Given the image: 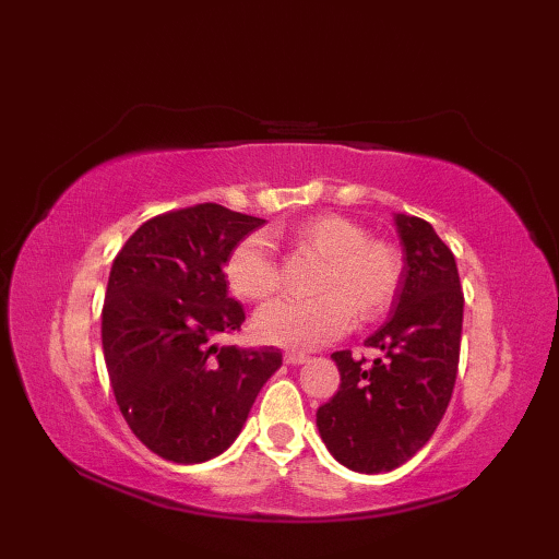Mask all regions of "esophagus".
<instances>
[{
    "mask_svg": "<svg viewBox=\"0 0 559 559\" xmlns=\"http://www.w3.org/2000/svg\"><path fill=\"white\" fill-rule=\"evenodd\" d=\"M283 360H286L288 365H302V362H307L310 358H307L305 353H295V350H288L286 355H283Z\"/></svg>",
    "mask_w": 559,
    "mask_h": 559,
    "instance_id": "34e87169",
    "label": "esophagus"
}]
</instances>
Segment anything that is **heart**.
I'll use <instances>...</instances> for the list:
<instances>
[{"instance_id":"b5f03b06","label":"heart","mask_w":559,"mask_h":559,"mask_svg":"<svg viewBox=\"0 0 559 559\" xmlns=\"http://www.w3.org/2000/svg\"><path fill=\"white\" fill-rule=\"evenodd\" d=\"M288 240L322 259L310 300H278L254 319L261 341L286 348H317L346 334L353 319L372 324L394 307L403 283L401 249L370 237L362 223L341 213H314L288 230ZM228 288L247 302H266L281 290V266L264 235H245L225 257Z\"/></svg>"}]
</instances>
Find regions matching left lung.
<instances>
[{
    "mask_svg": "<svg viewBox=\"0 0 559 559\" xmlns=\"http://www.w3.org/2000/svg\"><path fill=\"white\" fill-rule=\"evenodd\" d=\"M403 283L389 322L365 341L382 358L331 355L338 391L317 411V427L343 466L394 471L427 444L456 384L463 290L456 259L427 221L396 213Z\"/></svg>",
    "mask_w": 559,
    "mask_h": 559,
    "instance_id": "8db88e82",
    "label": "left lung"
}]
</instances>
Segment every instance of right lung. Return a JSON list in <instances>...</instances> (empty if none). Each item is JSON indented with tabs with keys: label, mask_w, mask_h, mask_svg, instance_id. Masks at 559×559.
Returning <instances> with one entry per match:
<instances>
[{
	"label": "right lung",
	"mask_w": 559,
	"mask_h": 559,
	"mask_svg": "<svg viewBox=\"0 0 559 559\" xmlns=\"http://www.w3.org/2000/svg\"><path fill=\"white\" fill-rule=\"evenodd\" d=\"M264 223L221 204L141 223L117 252L103 302V353L115 401L153 454L175 463L218 456L278 370V348L213 346L245 322L223 264Z\"/></svg>",
	"instance_id": "right-lung-1"
}]
</instances>
